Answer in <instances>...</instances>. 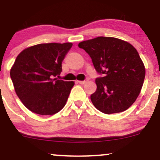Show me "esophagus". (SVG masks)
Returning a JSON list of instances; mask_svg holds the SVG:
<instances>
[{
	"instance_id": "34e87169",
	"label": "esophagus",
	"mask_w": 160,
	"mask_h": 160,
	"mask_svg": "<svg viewBox=\"0 0 160 160\" xmlns=\"http://www.w3.org/2000/svg\"><path fill=\"white\" fill-rule=\"evenodd\" d=\"M88 80H89L88 79H86L85 80H78V83H80V84H84V83H86V82H87Z\"/></svg>"
}]
</instances>
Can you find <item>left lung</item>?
Segmentation results:
<instances>
[{"mask_svg": "<svg viewBox=\"0 0 160 160\" xmlns=\"http://www.w3.org/2000/svg\"><path fill=\"white\" fill-rule=\"evenodd\" d=\"M91 57L97 72V89L90 98L93 105L106 114L122 112L135 102L145 78V68L132 45L118 38L98 37L80 42Z\"/></svg>", "mask_w": 160, "mask_h": 160, "instance_id": "8db88e82", "label": "left lung"}]
</instances>
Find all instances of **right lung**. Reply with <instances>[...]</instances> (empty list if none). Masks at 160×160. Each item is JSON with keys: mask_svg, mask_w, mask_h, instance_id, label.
<instances>
[{"mask_svg": "<svg viewBox=\"0 0 160 160\" xmlns=\"http://www.w3.org/2000/svg\"><path fill=\"white\" fill-rule=\"evenodd\" d=\"M71 43H40L24 49L16 57L10 78L24 105L40 115H52L65 107L73 81L56 78Z\"/></svg>", "mask_w": 160, "mask_h": 160, "instance_id": "obj_1", "label": "right lung"}]
</instances>
